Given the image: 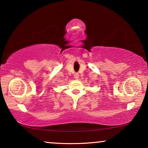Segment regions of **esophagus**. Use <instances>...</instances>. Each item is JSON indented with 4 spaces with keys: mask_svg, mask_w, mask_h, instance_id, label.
Returning a JSON list of instances; mask_svg holds the SVG:
<instances>
[{
    "mask_svg": "<svg viewBox=\"0 0 148 148\" xmlns=\"http://www.w3.org/2000/svg\"><path fill=\"white\" fill-rule=\"evenodd\" d=\"M74 77H75V79H78V78H79V74H78V73H75V75H74Z\"/></svg>",
    "mask_w": 148,
    "mask_h": 148,
    "instance_id": "esophagus-1",
    "label": "esophagus"
}]
</instances>
